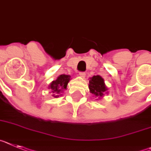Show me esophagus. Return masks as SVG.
<instances>
[{
	"label": "esophagus",
	"instance_id": "obj_1",
	"mask_svg": "<svg viewBox=\"0 0 151 151\" xmlns=\"http://www.w3.org/2000/svg\"><path fill=\"white\" fill-rule=\"evenodd\" d=\"M79 75L81 76V77H83V78H84V77H86V73H85V72H80Z\"/></svg>",
	"mask_w": 151,
	"mask_h": 151
}]
</instances>
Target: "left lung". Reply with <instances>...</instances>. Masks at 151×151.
<instances>
[{"instance_id": "8db88e82", "label": "left lung", "mask_w": 151, "mask_h": 151, "mask_svg": "<svg viewBox=\"0 0 151 151\" xmlns=\"http://www.w3.org/2000/svg\"><path fill=\"white\" fill-rule=\"evenodd\" d=\"M89 89L91 93L93 94L95 96H99V98L103 96L104 93H106L108 90L105 84L104 80L99 75L93 76L90 78Z\"/></svg>"}]
</instances>
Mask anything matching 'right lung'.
<instances>
[{
    "mask_svg": "<svg viewBox=\"0 0 151 151\" xmlns=\"http://www.w3.org/2000/svg\"><path fill=\"white\" fill-rule=\"evenodd\" d=\"M70 79V75H66V74H61L58 76L55 81H53L50 85L48 86V89H51L52 90V94L54 97H58V94L63 91V90H66L68 83Z\"/></svg>",
    "mask_w": 151,
    "mask_h": 151,
    "instance_id": "obj_1",
    "label": "right lung"
}]
</instances>
